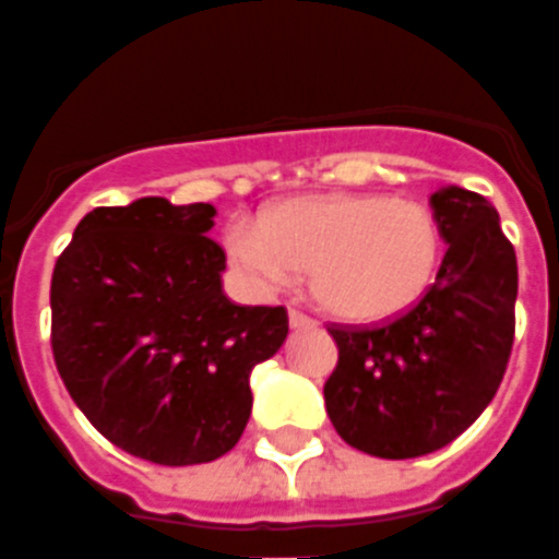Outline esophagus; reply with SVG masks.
<instances>
[{"label":"esophagus","instance_id":"esophagus-1","mask_svg":"<svg viewBox=\"0 0 559 559\" xmlns=\"http://www.w3.org/2000/svg\"><path fill=\"white\" fill-rule=\"evenodd\" d=\"M290 326L293 329H305V326H311V323H314V320H311V317L308 314H302V311H296V308H290Z\"/></svg>","mask_w":559,"mask_h":559}]
</instances>
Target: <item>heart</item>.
Wrapping results in <instances>:
<instances>
[{"instance_id":"1","label":"heart","mask_w":559,"mask_h":559,"mask_svg":"<svg viewBox=\"0 0 559 559\" xmlns=\"http://www.w3.org/2000/svg\"><path fill=\"white\" fill-rule=\"evenodd\" d=\"M227 254L260 287L308 272L317 305L347 323H386L431 290L443 227L431 209L389 194H302L257 221H233Z\"/></svg>"}]
</instances>
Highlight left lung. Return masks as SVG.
Returning a JSON list of instances; mask_svg holds the SVG:
<instances>
[{
    "label": "left lung",
    "instance_id": "1",
    "mask_svg": "<svg viewBox=\"0 0 559 559\" xmlns=\"http://www.w3.org/2000/svg\"><path fill=\"white\" fill-rule=\"evenodd\" d=\"M431 209L449 251L425 299L380 329H332L329 419L344 443L389 461L467 431L491 404L515 338V248L497 209L457 185L433 191Z\"/></svg>",
    "mask_w": 559,
    "mask_h": 559
}]
</instances>
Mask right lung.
I'll return each mask as SVG.
<instances>
[{"label":"right lung","instance_id":"right-lung-1","mask_svg":"<svg viewBox=\"0 0 559 559\" xmlns=\"http://www.w3.org/2000/svg\"><path fill=\"white\" fill-rule=\"evenodd\" d=\"M212 203L92 209L56 260L53 359L86 419L128 455L206 464L239 443L251 371L287 338L284 308L221 290Z\"/></svg>","mask_w":559,"mask_h":559}]
</instances>
